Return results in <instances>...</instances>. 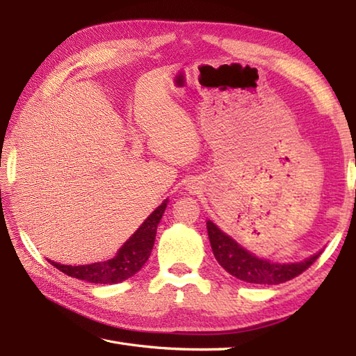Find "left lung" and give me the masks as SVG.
I'll return each instance as SVG.
<instances>
[{"label":"left lung","instance_id":"obj_1","mask_svg":"<svg viewBox=\"0 0 356 356\" xmlns=\"http://www.w3.org/2000/svg\"><path fill=\"white\" fill-rule=\"evenodd\" d=\"M207 229L211 249L218 264L232 277L252 284H280L292 280L311 266L323 252L318 251L303 261H270L249 252L211 220H207Z\"/></svg>","mask_w":356,"mask_h":356}]
</instances>
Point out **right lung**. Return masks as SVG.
<instances>
[{
    "label": "right lung",
    "mask_w": 356,
    "mask_h": 356,
    "mask_svg": "<svg viewBox=\"0 0 356 356\" xmlns=\"http://www.w3.org/2000/svg\"><path fill=\"white\" fill-rule=\"evenodd\" d=\"M168 202V199H165L161 205L143 220L138 231L119 248L118 254L113 257V259L92 264H79V266L61 264L53 260L49 261L56 269L64 272V274L69 277L84 280V282L88 283L115 284L125 282L127 278H130L136 272H139L143 264L147 263L151 254V249H153L154 245L157 226L161 223V218L165 213Z\"/></svg>",
    "instance_id": "add662e5"
}]
</instances>
